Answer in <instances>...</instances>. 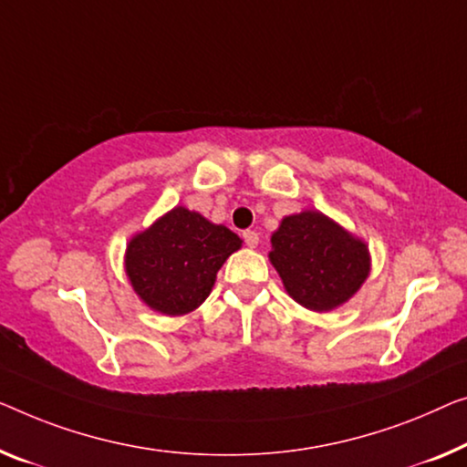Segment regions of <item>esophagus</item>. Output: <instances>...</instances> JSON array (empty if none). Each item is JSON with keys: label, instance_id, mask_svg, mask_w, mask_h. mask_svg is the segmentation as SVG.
Returning a JSON list of instances; mask_svg holds the SVG:
<instances>
[{"label": "esophagus", "instance_id": "obj_1", "mask_svg": "<svg viewBox=\"0 0 467 467\" xmlns=\"http://www.w3.org/2000/svg\"><path fill=\"white\" fill-rule=\"evenodd\" d=\"M243 241H245L247 247H257V243H260V236H257L255 231H245L243 233Z\"/></svg>", "mask_w": 467, "mask_h": 467}]
</instances>
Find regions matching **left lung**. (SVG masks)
Masks as SVG:
<instances>
[{
	"label": "left lung",
	"mask_w": 467,
	"mask_h": 467,
	"mask_svg": "<svg viewBox=\"0 0 467 467\" xmlns=\"http://www.w3.org/2000/svg\"><path fill=\"white\" fill-rule=\"evenodd\" d=\"M270 243L268 257L287 294L315 312L346 304L371 270L365 243L321 212L306 210L283 218Z\"/></svg>",
	"instance_id": "8db88e82"
}]
</instances>
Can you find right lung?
<instances>
[{"instance_id": "right-lung-1", "label": "right lung", "mask_w": 467, "mask_h": 467, "mask_svg": "<svg viewBox=\"0 0 467 467\" xmlns=\"http://www.w3.org/2000/svg\"><path fill=\"white\" fill-rule=\"evenodd\" d=\"M241 243L226 226L178 205L131 236L125 273L149 308L170 317L189 315L205 302L222 264Z\"/></svg>"}]
</instances>
